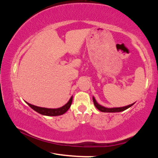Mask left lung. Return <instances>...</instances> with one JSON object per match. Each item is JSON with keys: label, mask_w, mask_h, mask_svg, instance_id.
I'll return each instance as SVG.
<instances>
[{"label": "left lung", "mask_w": 158, "mask_h": 158, "mask_svg": "<svg viewBox=\"0 0 158 158\" xmlns=\"http://www.w3.org/2000/svg\"><path fill=\"white\" fill-rule=\"evenodd\" d=\"M93 103H94V105L95 106V107L97 108L98 110H100L102 112H110V113H113V112H121L123 111H125V109H127L128 108H130V106H132L134 104H132V105L125 106H123V107H115V108H106L105 107V106H102L96 102L95 99L94 97H93Z\"/></svg>", "instance_id": "1"}]
</instances>
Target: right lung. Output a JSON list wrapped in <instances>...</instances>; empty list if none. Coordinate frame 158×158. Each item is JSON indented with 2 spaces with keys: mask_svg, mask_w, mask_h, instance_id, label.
Returning a JSON list of instances; mask_svg holds the SVG:
<instances>
[{
  "mask_svg": "<svg viewBox=\"0 0 158 158\" xmlns=\"http://www.w3.org/2000/svg\"><path fill=\"white\" fill-rule=\"evenodd\" d=\"M72 102H73V96L69 99V100L68 102V103L65 104V105L61 106L60 108L57 109H48V108H44V107H40V106H37L31 105V104H29L26 102L28 105L29 106L37 111V113L40 114L42 115H44V116H60V115H63L65 114V112L68 110L69 108L72 105Z\"/></svg>",
  "mask_w": 158,
  "mask_h": 158,
  "instance_id": "right-lung-1",
  "label": "right lung"
}]
</instances>
